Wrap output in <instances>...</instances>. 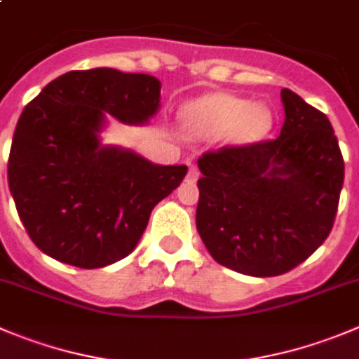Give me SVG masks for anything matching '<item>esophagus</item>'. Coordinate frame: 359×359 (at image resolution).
Instances as JSON below:
<instances>
[{"mask_svg":"<svg viewBox=\"0 0 359 359\" xmlns=\"http://www.w3.org/2000/svg\"><path fill=\"white\" fill-rule=\"evenodd\" d=\"M200 177V172L196 170V166H189V172H187V180H191V182H196Z\"/></svg>","mask_w":359,"mask_h":359,"instance_id":"esophagus-1","label":"esophagus"}]
</instances>
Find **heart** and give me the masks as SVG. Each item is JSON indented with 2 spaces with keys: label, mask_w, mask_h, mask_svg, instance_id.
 <instances>
[{
  "label": "heart",
  "mask_w": 359,
  "mask_h": 359,
  "mask_svg": "<svg viewBox=\"0 0 359 359\" xmlns=\"http://www.w3.org/2000/svg\"><path fill=\"white\" fill-rule=\"evenodd\" d=\"M184 133L193 140H226L251 145L267 136L273 113L264 102H248L230 93H209L184 104L180 111Z\"/></svg>",
  "instance_id": "b5f03b06"
}]
</instances>
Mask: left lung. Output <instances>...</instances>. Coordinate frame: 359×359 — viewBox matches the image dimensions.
Wrapping results in <instances>:
<instances>
[{"mask_svg":"<svg viewBox=\"0 0 359 359\" xmlns=\"http://www.w3.org/2000/svg\"><path fill=\"white\" fill-rule=\"evenodd\" d=\"M276 140L225 147L198 159L196 229L216 262L250 276L294 269L333 229L344 159L324 113L281 90Z\"/></svg>","mask_w":359,"mask_h":359,"instance_id":"obj_1","label":"left lung"}]
</instances>
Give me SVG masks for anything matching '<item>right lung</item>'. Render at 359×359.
Wrapping results in <instances>:
<instances>
[{"label": "right lung", "mask_w": 359, "mask_h": 359, "mask_svg": "<svg viewBox=\"0 0 359 359\" xmlns=\"http://www.w3.org/2000/svg\"><path fill=\"white\" fill-rule=\"evenodd\" d=\"M159 108V79L108 67L62 74L26 106L10 149L8 187L40 251L97 269L136 248L152 209L179 187L187 166L104 145L100 134L108 116L145 126Z\"/></svg>", "instance_id": "obj_1"}]
</instances>
